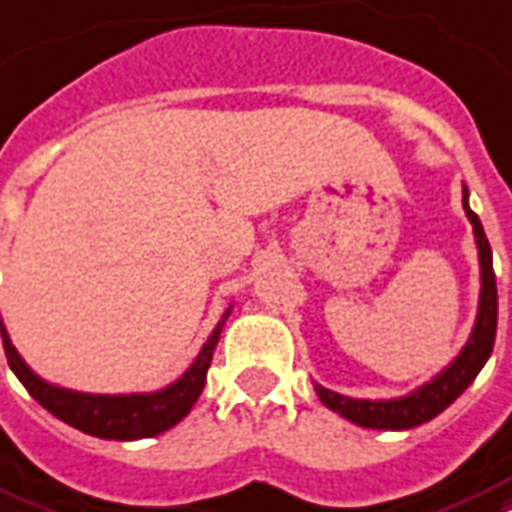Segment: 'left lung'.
I'll return each instance as SVG.
<instances>
[{
    "mask_svg": "<svg viewBox=\"0 0 512 512\" xmlns=\"http://www.w3.org/2000/svg\"><path fill=\"white\" fill-rule=\"evenodd\" d=\"M464 212L473 222L475 241H478V257H481V306L475 319L473 335L462 349V354L448 365L440 376L429 384L416 389L413 395L397 397V400H351L338 392H330L325 386H317L319 400L330 411L341 413L343 419L354 421L360 427L370 429H411L424 421L435 419L443 413L456 397L462 395L467 386L473 384L475 376L481 373L486 360L494 349L497 338V279H494V265H491V247L478 214L467 204V187H464Z\"/></svg>",
    "mask_w": 512,
    "mask_h": 512,
    "instance_id": "8db88e82",
    "label": "left lung"
}]
</instances>
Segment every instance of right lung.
Instances as JSON below:
<instances>
[{
    "instance_id": "right-lung-1",
    "label": "right lung",
    "mask_w": 512,
    "mask_h": 512,
    "mask_svg": "<svg viewBox=\"0 0 512 512\" xmlns=\"http://www.w3.org/2000/svg\"><path fill=\"white\" fill-rule=\"evenodd\" d=\"M230 311H225L228 317ZM222 317V322H225ZM222 322L214 327L212 338L204 343L201 354L195 357V362L187 368V373L171 386L152 392V395H83V392H69L61 386H53L48 381H42L39 376L31 373V368L21 360V354L15 351V346L7 338L5 327L0 322L2 330V346H5L7 365L13 368V373L21 378V384L26 386L34 400H37L45 411H50L56 419L66 421L69 427L80 429L85 435L104 440H139L161 435L169 427H174L177 421H182L195 405L201 389L206 384V370L212 365V351L220 341Z\"/></svg>"
}]
</instances>
